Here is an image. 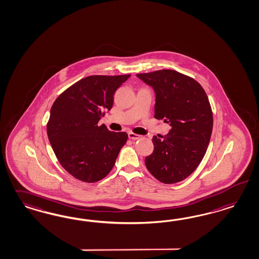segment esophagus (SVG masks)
Masks as SVG:
<instances>
[{
	"label": "esophagus",
	"mask_w": 259,
	"mask_h": 259,
	"mask_svg": "<svg viewBox=\"0 0 259 259\" xmlns=\"http://www.w3.org/2000/svg\"><path fill=\"white\" fill-rule=\"evenodd\" d=\"M128 138H129L130 140L136 141V140H139V139H141V138H142V136H140V135L134 134V133L130 132V133H128Z\"/></svg>",
	"instance_id": "obj_1"
}]
</instances>
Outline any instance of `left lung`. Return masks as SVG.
<instances>
[{
    "mask_svg": "<svg viewBox=\"0 0 259 259\" xmlns=\"http://www.w3.org/2000/svg\"><path fill=\"white\" fill-rule=\"evenodd\" d=\"M137 76L155 92L154 116L171 126L168 134L153 137L146 168L163 184L181 182L196 169L209 143L213 117L207 96L197 81L173 70Z\"/></svg>",
    "mask_w": 259,
    "mask_h": 259,
    "instance_id": "1",
    "label": "left lung"
}]
</instances>
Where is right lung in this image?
I'll use <instances>...</instances> for the list:
<instances>
[{"instance_id":"right-lung-1","label":"right lung","mask_w":259,"mask_h":259,"mask_svg":"<svg viewBox=\"0 0 259 259\" xmlns=\"http://www.w3.org/2000/svg\"><path fill=\"white\" fill-rule=\"evenodd\" d=\"M129 77L87 76L54 101L47 133L57 160L74 178L95 183L114 167L128 135L98 123L113 106L115 92Z\"/></svg>"}]
</instances>
